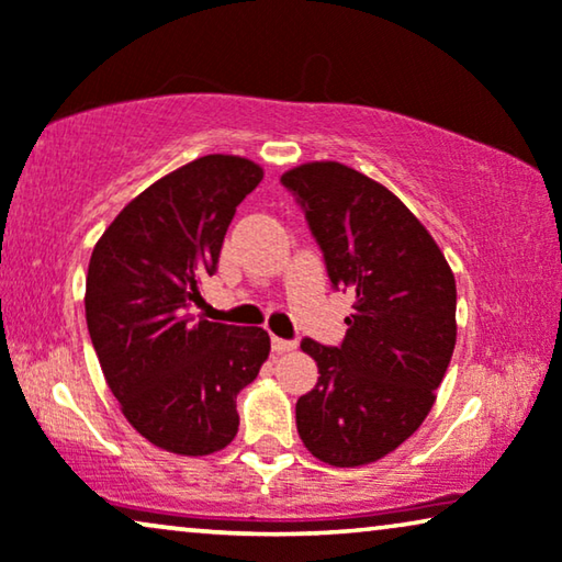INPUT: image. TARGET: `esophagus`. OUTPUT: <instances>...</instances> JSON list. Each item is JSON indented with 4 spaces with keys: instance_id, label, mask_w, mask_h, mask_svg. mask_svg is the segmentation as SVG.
Instances as JSON below:
<instances>
[{
    "instance_id": "1",
    "label": "esophagus",
    "mask_w": 562,
    "mask_h": 562,
    "mask_svg": "<svg viewBox=\"0 0 562 562\" xmlns=\"http://www.w3.org/2000/svg\"><path fill=\"white\" fill-rule=\"evenodd\" d=\"M271 348L273 352H289L296 348L294 340H283V337H271Z\"/></svg>"
}]
</instances>
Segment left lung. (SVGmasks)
Segmentation results:
<instances>
[{
    "label": "left lung",
    "instance_id": "8db88e82",
    "mask_svg": "<svg viewBox=\"0 0 562 562\" xmlns=\"http://www.w3.org/2000/svg\"><path fill=\"white\" fill-rule=\"evenodd\" d=\"M281 183L302 206L333 289L356 294L340 345L302 340L319 379L296 402L299 437L322 463H373L432 409L456 348V276L402 199L356 168L304 164Z\"/></svg>",
    "mask_w": 562,
    "mask_h": 562
}]
</instances>
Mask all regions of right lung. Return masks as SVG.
Segmentation results:
<instances>
[{"label": "right lung", "mask_w": 562, "mask_h": 562, "mask_svg": "<svg viewBox=\"0 0 562 562\" xmlns=\"http://www.w3.org/2000/svg\"><path fill=\"white\" fill-rule=\"evenodd\" d=\"M263 179L237 156H204L122 210L89 260L87 325L130 425L176 456H210L237 435L235 398L271 352L263 327L194 319L237 204Z\"/></svg>", "instance_id": "1"}]
</instances>
